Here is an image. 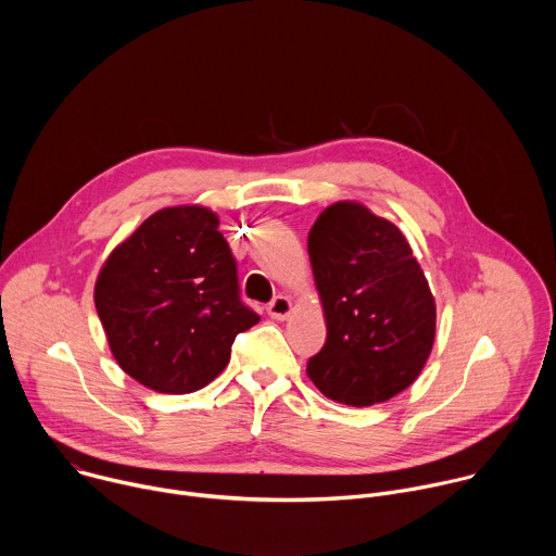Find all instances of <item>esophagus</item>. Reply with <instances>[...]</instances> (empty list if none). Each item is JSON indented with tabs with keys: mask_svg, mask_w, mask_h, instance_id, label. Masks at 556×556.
<instances>
[{
	"mask_svg": "<svg viewBox=\"0 0 556 556\" xmlns=\"http://www.w3.org/2000/svg\"><path fill=\"white\" fill-rule=\"evenodd\" d=\"M290 312H292V299L286 294L275 296L273 303L268 305V316H273V319H277V321H286Z\"/></svg>",
	"mask_w": 556,
	"mask_h": 556,
	"instance_id": "34e87169",
	"label": "esophagus"
}]
</instances>
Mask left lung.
<instances>
[{
  "label": "left lung",
  "mask_w": 556,
  "mask_h": 556,
  "mask_svg": "<svg viewBox=\"0 0 556 556\" xmlns=\"http://www.w3.org/2000/svg\"><path fill=\"white\" fill-rule=\"evenodd\" d=\"M328 339L307 361L326 399L371 407L407 389L435 341V299L403 230L343 200L307 235Z\"/></svg>",
  "instance_id": "8db88e82"
}]
</instances>
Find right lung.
Segmentation results:
<instances>
[{
	"label": "right lung",
	"instance_id": "obj_1",
	"mask_svg": "<svg viewBox=\"0 0 556 556\" xmlns=\"http://www.w3.org/2000/svg\"><path fill=\"white\" fill-rule=\"evenodd\" d=\"M219 217L200 204L149 215L105 260L94 303L125 374L161 393L206 387L260 316L240 299Z\"/></svg>",
	"mask_w": 556,
	"mask_h": 556
}]
</instances>
